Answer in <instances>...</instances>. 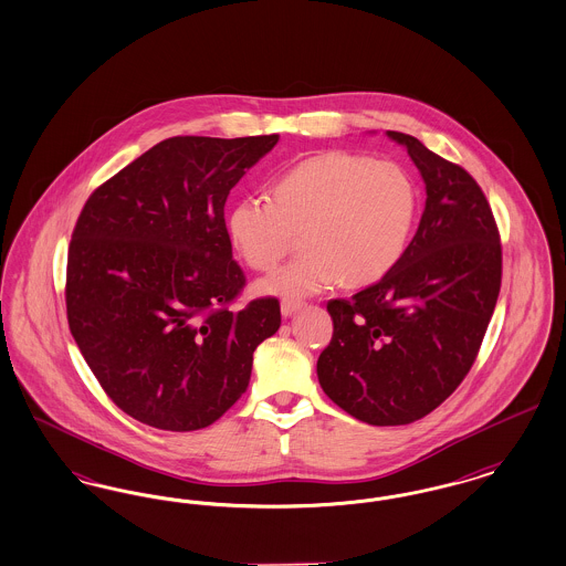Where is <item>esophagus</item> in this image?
I'll return each instance as SVG.
<instances>
[{
    "label": "esophagus",
    "instance_id": "esophagus-1",
    "mask_svg": "<svg viewBox=\"0 0 566 566\" xmlns=\"http://www.w3.org/2000/svg\"><path fill=\"white\" fill-rule=\"evenodd\" d=\"M301 307H303V303H301V301H294V298H284V301H282V316H293V314H296Z\"/></svg>",
    "mask_w": 566,
    "mask_h": 566
}]
</instances>
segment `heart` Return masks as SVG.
<instances>
[{
    "label": "heart",
    "mask_w": 566,
    "mask_h": 566,
    "mask_svg": "<svg viewBox=\"0 0 566 566\" xmlns=\"http://www.w3.org/2000/svg\"><path fill=\"white\" fill-rule=\"evenodd\" d=\"M419 214V187L405 166L352 151L298 161L272 189V202L235 203L227 229L233 249L256 272L273 270L296 244L305 252L265 277L259 291L307 296L345 280H381L405 254Z\"/></svg>",
    "instance_id": "heart-1"
}]
</instances>
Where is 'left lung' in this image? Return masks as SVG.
<instances>
[{"label": "left lung", "mask_w": 566, "mask_h": 566, "mask_svg": "<svg viewBox=\"0 0 566 566\" xmlns=\"http://www.w3.org/2000/svg\"><path fill=\"white\" fill-rule=\"evenodd\" d=\"M426 181L402 259L349 298H331L333 339L317 358L324 394L368 426H407L470 373L501 289V240L474 177L419 138L387 130Z\"/></svg>", "instance_id": "left-lung-1"}]
</instances>
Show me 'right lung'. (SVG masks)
Returning a JSON list of instances; mask_svg holds the SVG:
<instances>
[{
    "label": "right lung",
    "instance_id": "right-lung-1",
    "mask_svg": "<svg viewBox=\"0 0 566 566\" xmlns=\"http://www.w3.org/2000/svg\"><path fill=\"white\" fill-rule=\"evenodd\" d=\"M277 135L172 136L92 191L67 256L71 335L105 394L166 431L208 428L247 391L280 328L275 296L233 310L226 202Z\"/></svg>",
    "mask_w": 566,
    "mask_h": 566
}]
</instances>
